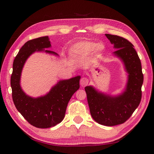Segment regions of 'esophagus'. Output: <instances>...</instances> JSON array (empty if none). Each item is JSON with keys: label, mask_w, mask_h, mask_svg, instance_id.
<instances>
[{"label": "esophagus", "mask_w": 154, "mask_h": 154, "mask_svg": "<svg viewBox=\"0 0 154 154\" xmlns=\"http://www.w3.org/2000/svg\"><path fill=\"white\" fill-rule=\"evenodd\" d=\"M89 79H87V78H86V77H83V78H81V79L80 84H81V87H84L87 86V85L89 84Z\"/></svg>", "instance_id": "1"}]
</instances>
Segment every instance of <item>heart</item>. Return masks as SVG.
Returning <instances> with one entry per match:
<instances>
[{
	"label": "heart",
	"instance_id": "b5f03b06",
	"mask_svg": "<svg viewBox=\"0 0 154 154\" xmlns=\"http://www.w3.org/2000/svg\"><path fill=\"white\" fill-rule=\"evenodd\" d=\"M104 49L103 43L94 42L83 41L79 42L72 45L69 50V54L72 56H77L80 55H89L93 51H102Z\"/></svg>",
	"mask_w": 154,
	"mask_h": 154
}]
</instances>
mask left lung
<instances>
[{
	"mask_svg": "<svg viewBox=\"0 0 154 154\" xmlns=\"http://www.w3.org/2000/svg\"><path fill=\"white\" fill-rule=\"evenodd\" d=\"M105 35L117 49L114 54L123 61L128 73L126 89L117 97L99 93L91 86L85 90L93 119L102 125L113 126L125 122L139 106L143 75L141 61L131 42L116 35Z\"/></svg>",
	"mask_w": 154,
	"mask_h": 154,
	"instance_id": "1",
	"label": "left lung"
}]
</instances>
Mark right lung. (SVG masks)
<instances>
[{"label": "right lung", "instance_id": "add662e5", "mask_svg": "<svg viewBox=\"0 0 154 154\" xmlns=\"http://www.w3.org/2000/svg\"><path fill=\"white\" fill-rule=\"evenodd\" d=\"M50 46L48 36L26 42L13 62L11 78L12 100L16 109L31 125L39 128H48L60 123L64 119L69 101L79 89L81 77L77 76L70 79L60 81L44 97L34 99L23 92L20 85V79L25 61L36 51H45L49 54L57 55L54 51L44 50Z\"/></svg>", "mask_w": 154, "mask_h": 154}]
</instances>
